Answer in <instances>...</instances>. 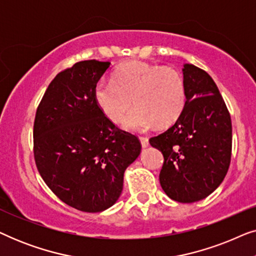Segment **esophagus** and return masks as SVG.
<instances>
[{
    "label": "esophagus",
    "instance_id": "34e87169",
    "mask_svg": "<svg viewBox=\"0 0 256 256\" xmlns=\"http://www.w3.org/2000/svg\"><path fill=\"white\" fill-rule=\"evenodd\" d=\"M140 142H141V144H142V146L143 148H146V146H149V140L146 138H144V136H140Z\"/></svg>",
    "mask_w": 256,
    "mask_h": 256
}]
</instances>
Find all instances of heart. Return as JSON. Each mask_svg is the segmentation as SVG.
Returning <instances> with one entry per match:
<instances>
[{
    "label": "heart",
    "instance_id": "obj_1",
    "mask_svg": "<svg viewBox=\"0 0 256 256\" xmlns=\"http://www.w3.org/2000/svg\"><path fill=\"white\" fill-rule=\"evenodd\" d=\"M94 99L114 124L124 118L134 101L136 108L124 118V128L144 132L156 124L160 127L174 124L184 110L186 90L176 68L134 60L118 66L113 80H99Z\"/></svg>",
    "mask_w": 256,
    "mask_h": 256
}]
</instances>
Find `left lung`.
Wrapping results in <instances>:
<instances>
[{
    "mask_svg": "<svg viewBox=\"0 0 256 256\" xmlns=\"http://www.w3.org/2000/svg\"><path fill=\"white\" fill-rule=\"evenodd\" d=\"M186 101L172 127L149 140L162 152L163 191L174 200L194 202L212 194L228 171L232 122L225 101L204 70L184 64Z\"/></svg>",
    "mask_w": 256,
    "mask_h": 256,
    "instance_id": "left-lung-1",
    "label": "left lung"
}]
</instances>
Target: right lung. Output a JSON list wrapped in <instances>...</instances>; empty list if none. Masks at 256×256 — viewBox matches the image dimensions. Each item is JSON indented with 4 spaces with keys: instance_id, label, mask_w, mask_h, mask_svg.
<instances>
[{
    "instance_id": "add662e5",
    "label": "right lung",
    "mask_w": 256,
    "mask_h": 256,
    "mask_svg": "<svg viewBox=\"0 0 256 256\" xmlns=\"http://www.w3.org/2000/svg\"><path fill=\"white\" fill-rule=\"evenodd\" d=\"M110 65L93 59L58 73L34 118V155L42 178L62 202L82 212L116 202L124 171L141 152L138 138L118 129L94 99Z\"/></svg>"
}]
</instances>
